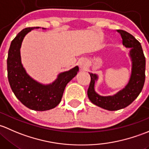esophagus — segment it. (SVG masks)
Masks as SVG:
<instances>
[{
  "label": "esophagus",
  "instance_id": "1",
  "mask_svg": "<svg viewBox=\"0 0 149 149\" xmlns=\"http://www.w3.org/2000/svg\"><path fill=\"white\" fill-rule=\"evenodd\" d=\"M78 65H79V68L82 70H85L86 67H87V62L85 60V59H80L78 62Z\"/></svg>",
  "mask_w": 149,
  "mask_h": 149
}]
</instances>
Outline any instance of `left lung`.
I'll list each match as a JSON object with an SVG mask.
<instances>
[{
    "label": "left lung",
    "mask_w": 149,
    "mask_h": 149,
    "mask_svg": "<svg viewBox=\"0 0 149 149\" xmlns=\"http://www.w3.org/2000/svg\"><path fill=\"white\" fill-rule=\"evenodd\" d=\"M123 40V45L128 49L131 62V72L126 85L113 95L102 96L96 93L95 84L98 75L90 73L91 82L87 90V96L94 105L105 110L113 111L123 109L132 103L141 92L145 82L146 59L141 45L131 33L118 30Z\"/></svg>",
    "instance_id": "1"
}]
</instances>
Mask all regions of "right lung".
Here are the masks:
<instances>
[{"label": "right lung", "mask_w": 149, "mask_h": 149, "mask_svg": "<svg viewBox=\"0 0 149 149\" xmlns=\"http://www.w3.org/2000/svg\"><path fill=\"white\" fill-rule=\"evenodd\" d=\"M39 28L41 27L23 29L11 41L7 59V70L12 91L21 103L31 110L44 111L59 105L65 87L77 74L79 67L76 66L68 71L60 72L49 84L41 83L32 78L23 66L20 49L26 35L31 30Z\"/></svg>", "instance_id": "right-lung-1"}]
</instances>
